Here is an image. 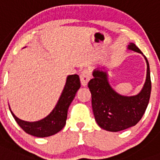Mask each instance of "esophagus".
Segmentation results:
<instances>
[{
	"mask_svg": "<svg viewBox=\"0 0 160 160\" xmlns=\"http://www.w3.org/2000/svg\"><path fill=\"white\" fill-rule=\"evenodd\" d=\"M80 81H81V85L83 86H86L88 84V82L90 81V78H91V72H90V70H87V69H85L83 70L80 73Z\"/></svg>",
	"mask_w": 160,
	"mask_h": 160,
	"instance_id": "34e87169",
	"label": "esophagus"
}]
</instances>
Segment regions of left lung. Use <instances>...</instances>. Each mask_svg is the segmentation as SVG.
I'll use <instances>...</instances> for the list:
<instances>
[{"label": "left lung", "mask_w": 160, "mask_h": 160, "mask_svg": "<svg viewBox=\"0 0 160 160\" xmlns=\"http://www.w3.org/2000/svg\"><path fill=\"white\" fill-rule=\"evenodd\" d=\"M128 49L143 55L134 43H129ZM144 57L147 64L146 80L141 91L136 95H119L109 85L106 71L100 69L93 71L94 78L88 83V87L91 93L95 119L100 128L107 131H121L134 126L143 117L151 93L149 65L146 57Z\"/></svg>", "instance_id": "8db88e82"}]
</instances>
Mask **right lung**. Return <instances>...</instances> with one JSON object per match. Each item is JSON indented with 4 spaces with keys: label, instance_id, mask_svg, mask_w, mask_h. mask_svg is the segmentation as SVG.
Returning a JSON list of instances; mask_svg holds the SVG:
<instances>
[{
    "label": "right lung",
    "instance_id": "right-lung-1",
    "mask_svg": "<svg viewBox=\"0 0 160 160\" xmlns=\"http://www.w3.org/2000/svg\"><path fill=\"white\" fill-rule=\"evenodd\" d=\"M80 87V77L78 75H69L65 87L54 109L46 118L36 122L21 120L10 110L19 126L27 134L36 137L51 136L64 128L67 119V112L75 94Z\"/></svg>",
    "mask_w": 160,
    "mask_h": 160
}]
</instances>
